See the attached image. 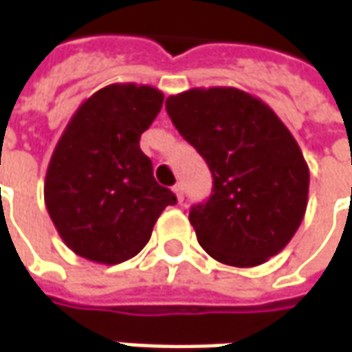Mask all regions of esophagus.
<instances>
[{"label": "esophagus", "instance_id": "1", "mask_svg": "<svg viewBox=\"0 0 352 352\" xmlns=\"http://www.w3.org/2000/svg\"><path fill=\"white\" fill-rule=\"evenodd\" d=\"M173 192H175L177 200H179V202H183L185 195H183V185H181V183H177V185L173 186Z\"/></svg>", "mask_w": 352, "mask_h": 352}]
</instances>
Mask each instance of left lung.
Returning a JSON list of instances; mask_svg holds the SVG:
<instances>
[{
    "label": "left lung",
    "mask_w": 352,
    "mask_h": 352,
    "mask_svg": "<svg viewBox=\"0 0 352 352\" xmlns=\"http://www.w3.org/2000/svg\"><path fill=\"white\" fill-rule=\"evenodd\" d=\"M167 116L214 177L188 219L200 246L227 266L252 267L293 239L308 204V166L274 109L231 86L166 100Z\"/></svg>",
    "instance_id": "8db88e82"
}]
</instances>
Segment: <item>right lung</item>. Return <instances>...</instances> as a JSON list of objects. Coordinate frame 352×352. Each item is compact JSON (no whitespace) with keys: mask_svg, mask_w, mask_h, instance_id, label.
<instances>
[{"mask_svg":"<svg viewBox=\"0 0 352 352\" xmlns=\"http://www.w3.org/2000/svg\"><path fill=\"white\" fill-rule=\"evenodd\" d=\"M164 94L152 86L109 85L76 109L52 154L44 200L57 233L78 256L121 264L150 241L177 196L157 185L140 135Z\"/></svg>","mask_w":352,"mask_h":352,"instance_id":"add662e5","label":"right lung"}]
</instances>
